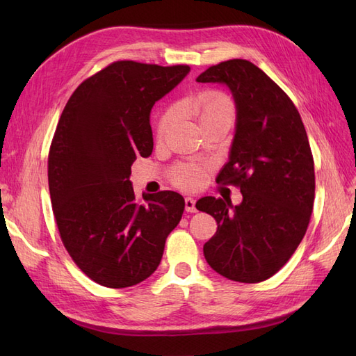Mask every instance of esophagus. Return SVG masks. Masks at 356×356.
I'll return each mask as SVG.
<instances>
[{"mask_svg": "<svg viewBox=\"0 0 356 356\" xmlns=\"http://www.w3.org/2000/svg\"><path fill=\"white\" fill-rule=\"evenodd\" d=\"M186 211L187 212H196V200L193 197H186Z\"/></svg>", "mask_w": 356, "mask_h": 356, "instance_id": "1", "label": "esophagus"}]
</instances>
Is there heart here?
Segmentation results:
<instances>
[{"instance_id":"1","label":"heart","mask_w":356,"mask_h":356,"mask_svg":"<svg viewBox=\"0 0 356 356\" xmlns=\"http://www.w3.org/2000/svg\"><path fill=\"white\" fill-rule=\"evenodd\" d=\"M182 110H187L196 115L203 129L218 124L232 126L236 117V105L227 93L215 89L199 92L195 98L181 104ZM178 115L177 106H169L161 113L157 122V139H163ZM207 172L199 165H179L175 168L172 179L181 188H196L203 184Z\"/></svg>"}]
</instances>
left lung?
Here are the masks:
<instances>
[{
	"label": "left lung",
	"instance_id": "left-lung-1",
	"mask_svg": "<svg viewBox=\"0 0 356 356\" xmlns=\"http://www.w3.org/2000/svg\"><path fill=\"white\" fill-rule=\"evenodd\" d=\"M199 83L227 84L238 110L230 159L217 177L239 187L242 203L202 197L215 218L203 245L208 264L230 281L257 284L286 264L307 230L315 200V165L300 113L266 72L245 59L212 65Z\"/></svg>",
	"mask_w": 356,
	"mask_h": 356
}]
</instances>
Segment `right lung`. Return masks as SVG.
<instances>
[{
    "label": "right lung",
    "mask_w": 356,
    "mask_h": 356,
    "mask_svg": "<svg viewBox=\"0 0 356 356\" xmlns=\"http://www.w3.org/2000/svg\"><path fill=\"white\" fill-rule=\"evenodd\" d=\"M188 71L117 60L86 79L62 111L47 161L53 213L74 263L102 286L152 276L184 212L175 191L136 199L129 177L139 156L153 153V105Z\"/></svg>",
    "instance_id": "1"
}]
</instances>
